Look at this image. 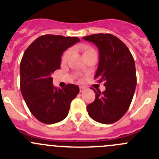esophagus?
Here are the masks:
<instances>
[{
  "instance_id": "esophagus-1",
  "label": "esophagus",
  "mask_w": 159,
  "mask_h": 159,
  "mask_svg": "<svg viewBox=\"0 0 159 159\" xmlns=\"http://www.w3.org/2000/svg\"><path fill=\"white\" fill-rule=\"evenodd\" d=\"M79 89H80V93H82L83 91L85 90V88H84V87H82V86H80Z\"/></svg>"
}]
</instances>
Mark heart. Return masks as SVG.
I'll return each mask as SVG.
<instances>
[{
  "instance_id": "obj_1",
  "label": "heart",
  "mask_w": 159,
  "mask_h": 159,
  "mask_svg": "<svg viewBox=\"0 0 159 159\" xmlns=\"http://www.w3.org/2000/svg\"><path fill=\"white\" fill-rule=\"evenodd\" d=\"M80 49H81V53H82L83 57L85 58L92 55H97V52H96L95 49H94L93 47H91V46L89 45H87V44H81V45L80 46ZM70 49H68L66 51H64V53L62 55V58H61V59H62V62H66L67 60H68V58H69V57L70 56Z\"/></svg>"
}]
</instances>
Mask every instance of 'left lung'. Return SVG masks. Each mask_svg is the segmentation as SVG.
<instances>
[{
	"label": "left lung",
	"mask_w": 159,
	"mask_h": 159,
	"mask_svg": "<svg viewBox=\"0 0 159 159\" xmlns=\"http://www.w3.org/2000/svg\"><path fill=\"white\" fill-rule=\"evenodd\" d=\"M96 44L100 54L94 78L104 81L106 89H94L95 100L87 105L93 120L104 124L116 122L127 112L136 87L135 61L128 47L111 34H94L83 37Z\"/></svg>",
	"instance_id": "8db88e82"
}]
</instances>
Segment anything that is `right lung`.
Returning a JSON list of instances; mask_svg holds the SVG:
<instances>
[{
    "instance_id": "right-lung-1",
    "label": "right lung",
    "mask_w": 159,
    "mask_h": 159,
    "mask_svg": "<svg viewBox=\"0 0 159 159\" xmlns=\"http://www.w3.org/2000/svg\"><path fill=\"white\" fill-rule=\"evenodd\" d=\"M79 41L78 37L41 35L23 55L20 66L21 93L31 114L41 123L52 124L64 120L71 101L79 93V87L73 84L56 88L51 77L60 69L63 51Z\"/></svg>"
}]
</instances>
